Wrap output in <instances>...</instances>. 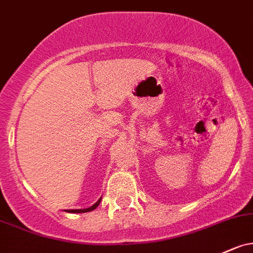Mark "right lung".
Listing matches in <instances>:
<instances>
[{"label":"right lung","mask_w":253,"mask_h":253,"mask_svg":"<svg viewBox=\"0 0 253 253\" xmlns=\"http://www.w3.org/2000/svg\"><path fill=\"white\" fill-rule=\"evenodd\" d=\"M100 202H101V198H100L99 200H97L96 203L94 204V205H91L90 208H86V209H72V210H65L66 212H71V213H84V212H89V211H93L95 209L99 206Z\"/></svg>","instance_id":"obj_1"}]
</instances>
